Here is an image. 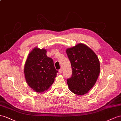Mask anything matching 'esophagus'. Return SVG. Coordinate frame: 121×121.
Listing matches in <instances>:
<instances>
[{
	"instance_id": "obj_1",
	"label": "esophagus",
	"mask_w": 121,
	"mask_h": 121,
	"mask_svg": "<svg viewBox=\"0 0 121 121\" xmlns=\"http://www.w3.org/2000/svg\"><path fill=\"white\" fill-rule=\"evenodd\" d=\"M59 72L60 73H62V72H63L62 69H60L59 70Z\"/></svg>"
}]
</instances>
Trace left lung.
Segmentation results:
<instances>
[{"mask_svg":"<svg viewBox=\"0 0 121 121\" xmlns=\"http://www.w3.org/2000/svg\"><path fill=\"white\" fill-rule=\"evenodd\" d=\"M73 73L67 80L69 90L78 95H85L93 87L100 72L97 56L88 46L79 43L66 49Z\"/></svg>","mask_w":121,"mask_h":121,"instance_id":"8db88e82","label":"left lung"}]
</instances>
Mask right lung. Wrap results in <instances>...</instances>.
Returning a JSON list of instances; mask_svg holds the SVG:
<instances>
[{"label": "right lung", "instance_id": "right-lung-1", "mask_svg": "<svg viewBox=\"0 0 121 121\" xmlns=\"http://www.w3.org/2000/svg\"><path fill=\"white\" fill-rule=\"evenodd\" d=\"M58 71L53 60L46 56V50L34 48L27 56L24 73L26 82L36 92L46 91L53 84Z\"/></svg>", "mask_w": 121, "mask_h": 121}]
</instances>
